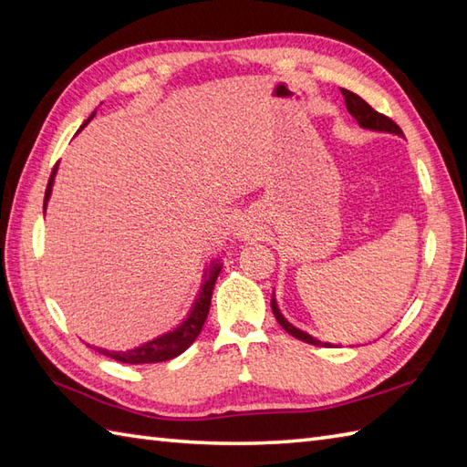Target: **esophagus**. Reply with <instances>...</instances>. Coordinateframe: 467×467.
<instances>
[{"instance_id":"obj_1","label":"esophagus","mask_w":467,"mask_h":467,"mask_svg":"<svg viewBox=\"0 0 467 467\" xmlns=\"http://www.w3.org/2000/svg\"><path fill=\"white\" fill-rule=\"evenodd\" d=\"M233 233L239 241H249L254 236V224L249 221V218H239L233 228Z\"/></svg>"}]
</instances>
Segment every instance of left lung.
I'll list each match as a JSON object with an SVG mask.
<instances>
[{
  "instance_id": "1",
  "label": "left lung",
  "mask_w": 467,
  "mask_h": 467,
  "mask_svg": "<svg viewBox=\"0 0 467 467\" xmlns=\"http://www.w3.org/2000/svg\"><path fill=\"white\" fill-rule=\"evenodd\" d=\"M341 94H343V98H345L347 112H349V114L355 118L357 124H359V126L363 128V130L381 132V134H393V136H403L401 128H400L398 124H395L393 120H389V118H387V116H383V114H379V112H375L373 108L363 100V98H359V96L349 92V90H343V88H341ZM271 309H273V313H275V319L279 321V325L283 327V329H285L286 333H289V335H293L295 339L305 341V343L315 345V347H341V345H335V343H329V341L317 339V337L309 335L306 331L299 329V327H295L293 323L286 321L285 315H283L281 309H279V305H276L275 291H273V299H271ZM353 347H355V345H353Z\"/></svg>"
}]
</instances>
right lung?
Wrapping results in <instances>:
<instances>
[{
	"label": "right lung",
	"instance_id": "right-lung-1",
	"mask_svg": "<svg viewBox=\"0 0 467 467\" xmlns=\"http://www.w3.org/2000/svg\"><path fill=\"white\" fill-rule=\"evenodd\" d=\"M96 116V110L92 112V116L82 124V128L92 120ZM80 128V130H82ZM56 172H57V164L54 166L52 176L47 181V188H46V196H44V214H46V206L49 196H52V186L56 181ZM223 271V261L221 256H216L211 263L206 265V269L202 271V279H201V286H198V293L194 296V301L191 305V309L184 315V319L174 325L171 331H164L162 335L154 337V339H148L146 343H140L132 347V349L126 351H114V349H104V347H96V345H88L96 349L98 353H102L106 357H110L114 361L120 363H130V365H144V363H161V361H171L174 357H178L181 353H184L188 347H191L196 337L201 335L208 309H211V299H213V289L214 283L218 279V275Z\"/></svg>",
	"mask_w": 467,
	"mask_h": 467
}]
</instances>
